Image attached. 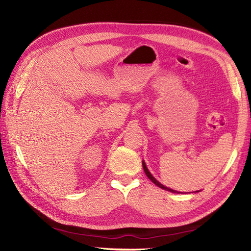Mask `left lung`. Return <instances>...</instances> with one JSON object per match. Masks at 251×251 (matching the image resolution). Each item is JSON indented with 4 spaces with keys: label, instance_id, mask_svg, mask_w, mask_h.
Masks as SVG:
<instances>
[{
    "label": "left lung",
    "instance_id": "obj_1",
    "mask_svg": "<svg viewBox=\"0 0 251 251\" xmlns=\"http://www.w3.org/2000/svg\"><path fill=\"white\" fill-rule=\"evenodd\" d=\"M142 167H143V170H145V173H146V175H147V177L150 179L152 182L154 183V184H156L158 188H161V189H163V190H166V191H169V192H173V193H178L177 191H175V190H172V189H168V188H166V186L165 185H163L162 183H159L158 181L153 177V176L150 174V172H149L148 170V168H147V166H146V163L145 162H142Z\"/></svg>",
    "mask_w": 251,
    "mask_h": 251
}]
</instances>
